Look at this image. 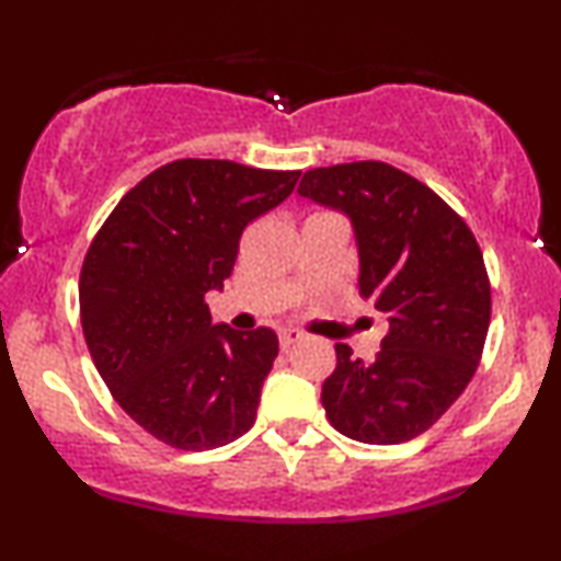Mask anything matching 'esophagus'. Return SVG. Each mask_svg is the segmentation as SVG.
Instances as JSON below:
<instances>
[{"mask_svg": "<svg viewBox=\"0 0 561 561\" xmlns=\"http://www.w3.org/2000/svg\"><path fill=\"white\" fill-rule=\"evenodd\" d=\"M302 340V332H298V329H282L279 332V345L282 350H289L295 345V342Z\"/></svg>", "mask_w": 561, "mask_h": 561, "instance_id": "34e87169", "label": "esophagus"}]
</instances>
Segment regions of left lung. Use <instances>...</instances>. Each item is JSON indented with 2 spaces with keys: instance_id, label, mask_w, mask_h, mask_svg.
<instances>
[{
  "instance_id": "left-lung-1",
  "label": "left lung",
  "mask_w": 561,
  "mask_h": 561,
  "mask_svg": "<svg viewBox=\"0 0 561 561\" xmlns=\"http://www.w3.org/2000/svg\"><path fill=\"white\" fill-rule=\"evenodd\" d=\"M298 193L347 216L357 287L389 321L370 363L336 345L321 389L329 423L363 444L410 442L447 413L481 360L491 321L481 248L431 187L383 161L308 170Z\"/></svg>"
}]
</instances>
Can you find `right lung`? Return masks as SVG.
Segmentation results:
<instances>
[{"mask_svg": "<svg viewBox=\"0 0 561 561\" xmlns=\"http://www.w3.org/2000/svg\"><path fill=\"white\" fill-rule=\"evenodd\" d=\"M300 172L180 159L114 206L80 272V323L96 370L138 426L204 451L251 431L279 342L211 323L240 234L295 191Z\"/></svg>", "mask_w": 561, "mask_h": 561, "instance_id": "add662e5", "label": "right lung"}]
</instances>
